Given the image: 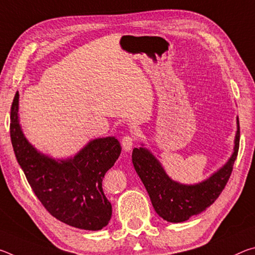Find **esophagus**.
Instances as JSON below:
<instances>
[{
    "mask_svg": "<svg viewBox=\"0 0 255 255\" xmlns=\"http://www.w3.org/2000/svg\"><path fill=\"white\" fill-rule=\"evenodd\" d=\"M133 144H135V136L126 135V136L123 137L122 145H123V148L126 150V152H129V150L132 148Z\"/></svg>",
    "mask_w": 255,
    "mask_h": 255,
    "instance_id": "obj_1",
    "label": "esophagus"
}]
</instances>
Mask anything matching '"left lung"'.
Instances as JSON below:
<instances>
[{"mask_svg":"<svg viewBox=\"0 0 255 255\" xmlns=\"http://www.w3.org/2000/svg\"><path fill=\"white\" fill-rule=\"evenodd\" d=\"M234 153L225 165L204 182L184 185L172 181L161 164L143 147L133 148L132 164L147 190L154 209L165 221L182 223L213 205L231 178L240 147V123L237 119Z\"/></svg>","mask_w":255,"mask_h":255,"instance_id":"8db88e82","label":"left lung"}]
</instances>
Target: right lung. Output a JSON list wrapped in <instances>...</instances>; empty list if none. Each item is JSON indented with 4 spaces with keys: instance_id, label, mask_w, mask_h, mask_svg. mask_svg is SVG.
<instances>
[{
    "instance_id": "obj_1",
    "label": "right lung",
    "mask_w": 255,
    "mask_h": 255,
    "mask_svg": "<svg viewBox=\"0 0 255 255\" xmlns=\"http://www.w3.org/2000/svg\"><path fill=\"white\" fill-rule=\"evenodd\" d=\"M19 93L11 106L10 136L19 165L34 195L48 213L67 225L100 231L109 223L112 207L103 192L106 172L117 161L122 146L115 137L94 139L66 161L38 153L21 131Z\"/></svg>"
}]
</instances>
